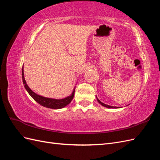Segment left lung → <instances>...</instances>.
I'll return each instance as SVG.
<instances>
[{
	"label": "left lung",
	"mask_w": 160,
	"mask_h": 160,
	"mask_svg": "<svg viewBox=\"0 0 160 160\" xmlns=\"http://www.w3.org/2000/svg\"><path fill=\"white\" fill-rule=\"evenodd\" d=\"M97 98V97H96ZM97 100H98V101L99 102V104H101V105H103V107H105V108H113V109H118V108H119V107H113V106H111V105H106V104H105V103H102L101 102V101H99V99L97 98Z\"/></svg>",
	"instance_id": "1"
}]
</instances>
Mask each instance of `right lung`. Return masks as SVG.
Returning a JSON list of instances; mask_svg holds the SVG:
<instances>
[{"label":"right lung","instance_id":"1","mask_svg":"<svg viewBox=\"0 0 160 160\" xmlns=\"http://www.w3.org/2000/svg\"><path fill=\"white\" fill-rule=\"evenodd\" d=\"M23 66L22 68V82L24 86H25V89L27 91V92L29 94L31 98L35 100V101L40 104L41 105L43 106V107H45L47 108L53 109H62L67 105H68L72 99H73L74 94H75V89L74 88L73 91H72V93L70 96L67 97V98H62V99H53V98H45V97L41 96L40 95H38L36 93H35L33 91H32L29 87L28 86L27 84V82L25 79V76H24V69H23Z\"/></svg>","mask_w":160,"mask_h":160}]
</instances>
